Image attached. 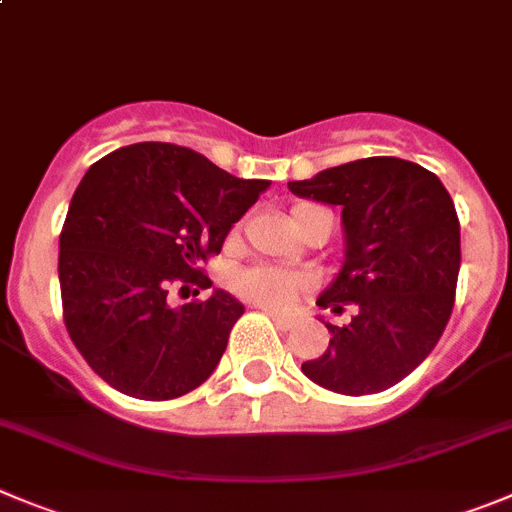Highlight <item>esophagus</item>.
<instances>
[{"mask_svg":"<svg viewBox=\"0 0 512 512\" xmlns=\"http://www.w3.org/2000/svg\"><path fill=\"white\" fill-rule=\"evenodd\" d=\"M265 313L270 315V318H272V323H275V326H278L280 331H290V328L295 326V321H293V318H285V315L272 313V310H265Z\"/></svg>","mask_w":512,"mask_h":512,"instance_id":"esophagus-1","label":"esophagus"}]
</instances>
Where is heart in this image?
Listing matches in <instances>:
<instances>
[{"label":"heart","instance_id":"1","mask_svg":"<svg viewBox=\"0 0 512 512\" xmlns=\"http://www.w3.org/2000/svg\"><path fill=\"white\" fill-rule=\"evenodd\" d=\"M305 207L308 204H300L293 212ZM305 285H308V280L303 275H295V272L280 270V267L272 265H257L237 278V293L250 300V303L260 305V308L290 310L305 290Z\"/></svg>","mask_w":512,"mask_h":512}]
</instances>
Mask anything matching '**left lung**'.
Listing matches in <instances>:
<instances>
[{
	"instance_id": "left-lung-1",
	"label": "left lung",
	"mask_w": 512,
	"mask_h": 512,
	"mask_svg": "<svg viewBox=\"0 0 512 512\" xmlns=\"http://www.w3.org/2000/svg\"><path fill=\"white\" fill-rule=\"evenodd\" d=\"M298 197L341 207L346 257L321 308L356 305L331 326L303 374L336 394L384 391L432 353L450 321L460 272V219L442 181L396 156H371L290 181Z\"/></svg>"
}]
</instances>
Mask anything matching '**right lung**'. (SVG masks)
Instances as JSON below:
<instances>
[{
	"instance_id": "1",
	"label": "right lung",
	"mask_w": 512,
	"mask_h": 512,
	"mask_svg": "<svg viewBox=\"0 0 512 512\" xmlns=\"http://www.w3.org/2000/svg\"><path fill=\"white\" fill-rule=\"evenodd\" d=\"M270 186L174 143H133L85 171L60 232L62 318L90 369L166 401L212 376L245 305L224 290L171 308V285L212 288L202 262Z\"/></svg>"
}]
</instances>
